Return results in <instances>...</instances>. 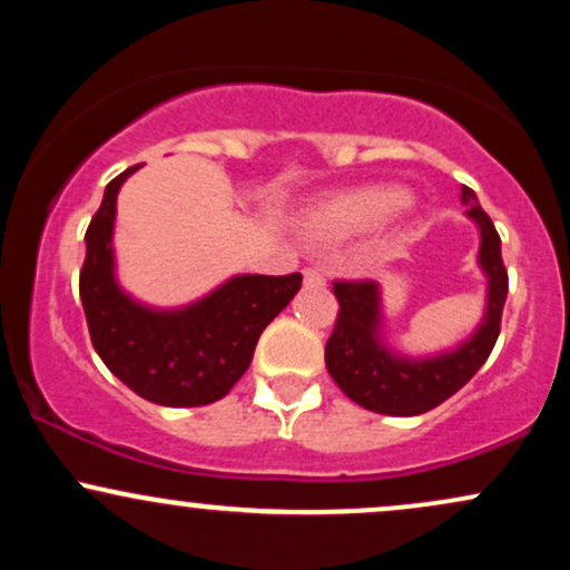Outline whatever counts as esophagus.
<instances>
[{
    "mask_svg": "<svg viewBox=\"0 0 570 570\" xmlns=\"http://www.w3.org/2000/svg\"><path fill=\"white\" fill-rule=\"evenodd\" d=\"M303 284L307 289H324L326 286V278L322 271H316V267H305L303 271Z\"/></svg>",
    "mask_w": 570,
    "mask_h": 570,
    "instance_id": "1",
    "label": "esophagus"
}]
</instances>
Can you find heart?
<instances>
[{"label": "heart", "instance_id": "heart-1", "mask_svg": "<svg viewBox=\"0 0 570 570\" xmlns=\"http://www.w3.org/2000/svg\"><path fill=\"white\" fill-rule=\"evenodd\" d=\"M407 189L396 185H367L330 195L307 214L305 230L313 238L340 240L383 227L407 206Z\"/></svg>", "mask_w": 570, "mask_h": 570}]
</instances>
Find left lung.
I'll return each mask as SVG.
<instances>
[{"label": "left lung", "instance_id": "8db88e82", "mask_svg": "<svg viewBox=\"0 0 570 570\" xmlns=\"http://www.w3.org/2000/svg\"><path fill=\"white\" fill-rule=\"evenodd\" d=\"M466 217L480 227V263L488 278L485 316L474 335L440 356L410 358L391 351L383 340L381 286L375 281H335L340 313L326 340V370L345 396L381 415L410 417L434 410L474 377L488 362L501 332L509 276L501 259V238L482 212L474 189L463 187Z\"/></svg>", "mask_w": 570, "mask_h": 570}]
</instances>
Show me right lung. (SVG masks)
<instances>
[{
	"label": "right lung",
	"mask_w": 570,
	"mask_h": 570,
	"mask_svg": "<svg viewBox=\"0 0 570 570\" xmlns=\"http://www.w3.org/2000/svg\"><path fill=\"white\" fill-rule=\"evenodd\" d=\"M139 166L115 176L85 233L80 299L90 343L112 375L163 407L217 402L252 364L263 330L292 303L303 276H233L198 303L155 311L115 278L117 193Z\"/></svg>",
	"instance_id": "obj_1"
}]
</instances>
